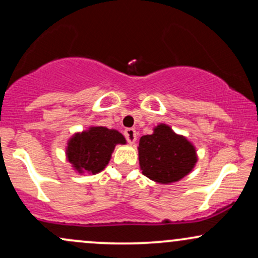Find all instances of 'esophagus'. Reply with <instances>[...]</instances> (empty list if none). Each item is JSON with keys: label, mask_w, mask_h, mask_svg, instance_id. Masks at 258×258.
I'll return each mask as SVG.
<instances>
[{"label": "esophagus", "mask_w": 258, "mask_h": 258, "mask_svg": "<svg viewBox=\"0 0 258 258\" xmlns=\"http://www.w3.org/2000/svg\"><path fill=\"white\" fill-rule=\"evenodd\" d=\"M123 135H125V138L130 144H133L137 141V132H136L135 128H126Z\"/></svg>", "instance_id": "esophagus-1"}]
</instances>
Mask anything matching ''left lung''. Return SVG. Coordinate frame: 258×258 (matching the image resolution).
<instances>
[{"instance_id": "8db88e82", "label": "left lung", "mask_w": 258, "mask_h": 258, "mask_svg": "<svg viewBox=\"0 0 258 258\" xmlns=\"http://www.w3.org/2000/svg\"><path fill=\"white\" fill-rule=\"evenodd\" d=\"M138 155L142 173L162 184L182 179L198 161L193 144L165 123L156 126L153 135L141 137Z\"/></svg>"}]
</instances>
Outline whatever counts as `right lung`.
I'll return each instance as SVG.
<instances>
[{"mask_svg": "<svg viewBox=\"0 0 258 258\" xmlns=\"http://www.w3.org/2000/svg\"><path fill=\"white\" fill-rule=\"evenodd\" d=\"M116 144H126L125 137L116 130L90 127L68 142V161L80 173H98L108 165Z\"/></svg>", "mask_w": 258, "mask_h": 258, "instance_id": "obj_1", "label": "right lung"}]
</instances>
